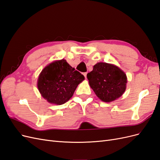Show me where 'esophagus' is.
<instances>
[{"mask_svg": "<svg viewBox=\"0 0 160 160\" xmlns=\"http://www.w3.org/2000/svg\"><path fill=\"white\" fill-rule=\"evenodd\" d=\"M83 75L85 76V78H86V77H87V75H88V72H83Z\"/></svg>", "mask_w": 160, "mask_h": 160, "instance_id": "esophagus-1", "label": "esophagus"}]
</instances>
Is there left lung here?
Returning <instances> with one entry per match:
<instances>
[{
	"instance_id": "1",
	"label": "left lung",
	"mask_w": 160,
	"mask_h": 160,
	"mask_svg": "<svg viewBox=\"0 0 160 160\" xmlns=\"http://www.w3.org/2000/svg\"><path fill=\"white\" fill-rule=\"evenodd\" d=\"M87 77L91 89L104 102H111L120 98L126 89V75L112 64L98 62Z\"/></svg>"
}]
</instances>
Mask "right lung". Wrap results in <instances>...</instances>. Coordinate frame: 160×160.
Masks as SVG:
<instances>
[{"instance_id": "right-lung-1", "label": "right lung", "mask_w": 160, "mask_h": 160, "mask_svg": "<svg viewBox=\"0 0 160 160\" xmlns=\"http://www.w3.org/2000/svg\"><path fill=\"white\" fill-rule=\"evenodd\" d=\"M85 79L81 72L65 59L48 65L38 76L37 87L44 99L50 103L64 104L73 95L78 85Z\"/></svg>"}]
</instances>
